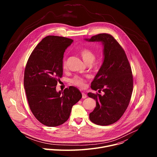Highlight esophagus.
Wrapping results in <instances>:
<instances>
[{"label": "esophagus", "mask_w": 157, "mask_h": 157, "mask_svg": "<svg viewBox=\"0 0 157 157\" xmlns=\"http://www.w3.org/2000/svg\"><path fill=\"white\" fill-rule=\"evenodd\" d=\"M87 98V95H86L85 93H82V99H85V98Z\"/></svg>", "instance_id": "34e87169"}]
</instances>
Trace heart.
<instances>
[{
    "label": "heart",
    "mask_w": 157,
    "mask_h": 157,
    "mask_svg": "<svg viewBox=\"0 0 157 157\" xmlns=\"http://www.w3.org/2000/svg\"><path fill=\"white\" fill-rule=\"evenodd\" d=\"M80 55L82 58V59L84 60V61L89 64H91L95 59L96 58V55L94 52L89 48H83L81 50L80 52ZM63 68L64 70H66L67 68V61L64 59L63 61ZM87 80L86 78H84L82 77H80V76H75L73 79H71V82L76 86H78L79 87H84L86 85V82Z\"/></svg>",
    "instance_id": "obj_1"
}]
</instances>
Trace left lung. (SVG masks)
I'll list each match as a JSON object with an SVG mask.
<instances>
[{"label":"left lung","mask_w":157,"mask_h":157,"mask_svg":"<svg viewBox=\"0 0 157 157\" xmlns=\"http://www.w3.org/2000/svg\"><path fill=\"white\" fill-rule=\"evenodd\" d=\"M88 41H101L104 46V61L91 83V88L103 96L89 93L96 101V106L89 114V119L99 125L117 122L126 110L133 91V76L126 54L117 40L110 34L93 36Z\"/></svg>","instance_id":"obj_1"}]
</instances>
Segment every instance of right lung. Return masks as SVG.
Listing matches in <instances>:
<instances>
[{"mask_svg":"<svg viewBox=\"0 0 157 157\" xmlns=\"http://www.w3.org/2000/svg\"><path fill=\"white\" fill-rule=\"evenodd\" d=\"M73 41L63 36H47L37 44L26 64L24 87L30 109L35 118L48 127L64 123L72 107L82 98L74 86L63 93L56 90L63 76L64 53Z\"/></svg>","mask_w":157,"mask_h":157,"instance_id":"1","label":"right lung"}]
</instances>
